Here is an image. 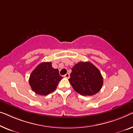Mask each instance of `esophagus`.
<instances>
[{
    "label": "esophagus",
    "instance_id": "34e87169",
    "mask_svg": "<svg viewBox=\"0 0 133 133\" xmlns=\"http://www.w3.org/2000/svg\"><path fill=\"white\" fill-rule=\"evenodd\" d=\"M64 77H65V78H67V79H69V77H70V75H69V73H66V75H64Z\"/></svg>",
    "mask_w": 133,
    "mask_h": 133
}]
</instances>
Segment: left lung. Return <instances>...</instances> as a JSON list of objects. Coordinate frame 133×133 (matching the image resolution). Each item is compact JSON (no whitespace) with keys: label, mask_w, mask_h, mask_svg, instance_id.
<instances>
[{"label":"left lung","mask_w":133,"mask_h":133,"mask_svg":"<svg viewBox=\"0 0 133 133\" xmlns=\"http://www.w3.org/2000/svg\"><path fill=\"white\" fill-rule=\"evenodd\" d=\"M69 79L73 88L82 96H92L102 88L103 79L98 69L90 62H79L72 69Z\"/></svg>","instance_id":"obj_1"}]
</instances>
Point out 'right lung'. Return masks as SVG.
Listing matches in <instances>:
<instances>
[{
  "label": "right lung",
  "instance_id": "obj_1",
  "mask_svg": "<svg viewBox=\"0 0 133 133\" xmlns=\"http://www.w3.org/2000/svg\"><path fill=\"white\" fill-rule=\"evenodd\" d=\"M51 62L39 64L31 72L29 84L36 94L46 96L55 90L63 77L57 69H54Z\"/></svg>",
  "mask_w": 133,
  "mask_h": 133
}]
</instances>
